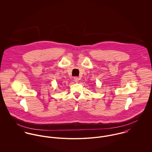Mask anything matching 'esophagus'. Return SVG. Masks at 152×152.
<instances>
[{
    "label": "esophagus",
    "instance_id": "esophagus-1",
    "mask_svg": "<svg viewBox=\"0 0 152 152\" xmlns=\"http://www.w3.org/2000/svg\"><path fill=\"white\" fill-rule=\"evenodd\" d=\"M74 81H75V83H78V81H79V78H78L77 77H75L74 78Z\"/></svg>",
    "mask_w": 152,
    "mask_h": 152
}]
</instances>
